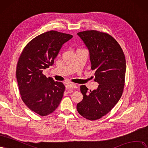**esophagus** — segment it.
Listing matches in <instances>:
<instances>
[{
	"label": "esophagus",
	"instance_id": "34e87169",
	"mask_svg": "<svg viewBox=\"0 0 148 148\" xmlns=\"http://www.w3.org/2000/svg\"><path fill=\"white\" fill-rule=\"evenodd\" d=\"M77 88V86L74 84H68L66 85V88L68 90H71V89H74Z\"/></svg>",
	"mask_w": 148,
	"mask_h": 148
}]
</instances>
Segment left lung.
<instances>
[{
	"label": "left lung",
	"instance_id": "8db88e82",
	"mask_svg": "<svg viewBox=\"0 0 148 148\" xmlns=\"http://www.w3.org/2000/svg\"><path fill=\"white\" fill-rule=\"evenodd\" d=\"M89 50L94 80L99 84L93 91L81 85L84 98L77 104L78 112L90 121L97 120L111 111L122 97L125 85L126 62L118 42L108 33L96 30L79 32Z\"/></svg>",
	"mask_w": 148,
	"mask_h": 148
}]
</instances>
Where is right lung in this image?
I'll return each instance as SVG.
<instances>
[{"mask_svg": "<svg viewBox=\"0 0 148 148\" xmlns=\"http://www.w3.org/2000/svg\"><path fill=\"white\" fill-rule=\"evenodd\" d=\"M73 36L50 31L37 36L25 46L18 61L16 74L23 101L41 116L55 111L63 97L65 87L42 74L53 65L65 42Z\"/></svg>", "mask_w": 148, "mask_h": 148, "instance_id": "right-lung-1", "label": "right lung"}]
</instances>
